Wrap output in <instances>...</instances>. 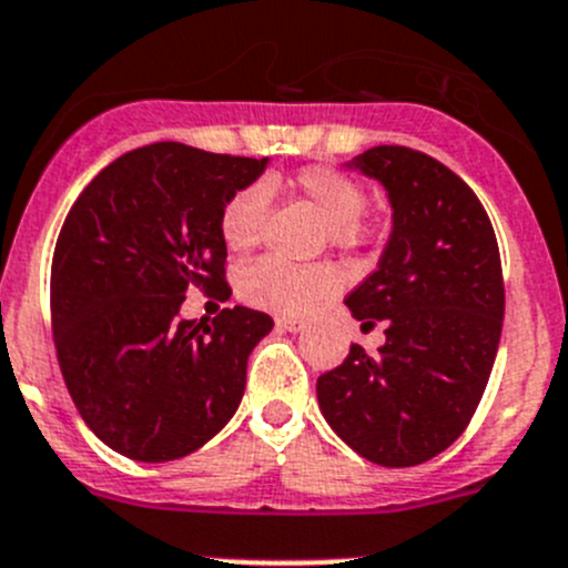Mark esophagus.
Here are the masks:
<instances>
[{
	"label": "esophagus",
	"mask_w": 568,
	"mask_h": 568,
	"mask_svg": "<svg viewBox=\"0 0 568 568\" xmlns=\"http://www.w3.org/2000/svg\"><path fill=\"white\" fill-rule=\"evenodd\" d=\"M276 325H278V328L292 331V334H295V331L306 328V320H303V317H278Z\"/></svg>",
	"instance_id": "obj_1"
}]
</instances>
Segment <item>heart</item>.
Returning <instances> with one entry per match:
<instances>
[{"mask_svg": "<svg viewBox=\"0 0 568 568\" xmlns=\"http://www.w3.org/2000/svg\"><path fill=\"white\" fill-rule=\"evenodd\" d=\"M292 187L325 217V237L339 248L364 240L367 190L351 173L331 165H306L292 176ZM271 193L262 182L245 184L221 212V237L234 254H248L262 237ZM339 286V276L328 265H295L278 256H262L240 271L237 292L245 303L276 314L306 312L320 297Z\"/></svg>", "mask_w": 568, "mask_h": 568, "instance_id": "heart-1", "label": "heart"}]
</instances>
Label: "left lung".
Listing matches in <instances>:
<instances>
[{
    "label": "left lung",
    "mask_w": 568,
    "mask_h": 568,
    "mask_svg": "<svg viewBox=\"0 0 568 568\" xmlns=\"http://www.w3.org/2000/svg\"><path fill=\"white\" fill-rule=\"evenodd\" d=\"M351 165L378 179L392 237L378 271L345 297L378 353L351 345L317 378L334 434L381 467H417L467 430L497 356L505 284L491 221L467 182L423 151L375 145Z\"/></svg>",
    "instance_id": "obj_1"
}]
</instances>
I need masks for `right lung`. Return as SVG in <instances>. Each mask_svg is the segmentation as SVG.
<instances>
[{
	"label": "right lung",
	"mask_w": 568,
	"mask_h": 568,
	"mask_svg": "<svg viewBox=\"0 0 568 568\" xmlns=\"http://www.w3.org/2000/svg\"><path fill=\"white\" fill-rule=\"evenodd\" d=\"M267 160L151 143L118 156L71 206L52 260L58 362L88 428L132 462L199 450L237 412L271 314L179 320L184 295H232L221 212Z\"/></svg>",
	"instance_id": "obj_1"
}]
</instances>
